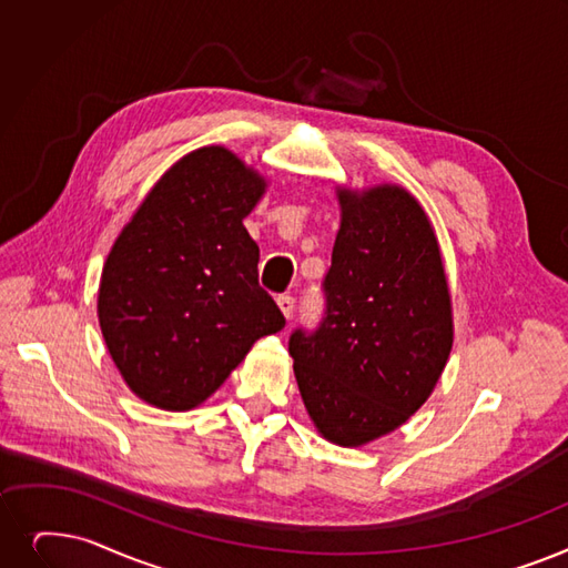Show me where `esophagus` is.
I'll return each mask as SVG.
<instances>
[{"label": "esophagus", "instance_id": "esophagus-1", "mask_svg": "<svg viewBox=\"0 0 568 568\" xmlns=\"http://www.w3.org/2000/svg\"><path fill=\"white\" fill-rule=\"evenodd\" d=\"M276 304H278L281 313L290 320L292 313H294V297H292V294H281V297L276 300Z\"/></svg>", "mask_w": 568, "mask_h": 568}]
</instances>
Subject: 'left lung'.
Wrapping results in <instances>:
<instances>
[{
	"instance_id": "1",
	"label": "left lung",
	"mask_w": 568,
	"mask_h": 568,
	"mask_svg": "<svg viewBox=\"0 0 568 568\" xmlns=\"http://www.w3.org/2000/svg\"><path fill=\"white\" fill-rule=\"evenodd\" d=\"M336 200L325 320L294 332L290 355L317 434L359 448L429 399L453 351V297L432 220L406 187L336 185Z\"/></svg>"
}]
</instances>
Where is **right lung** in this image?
<instances>
[{
	"mask_svg": "<svg viewBox=\"0 0 568 568\" xmlns=\"http://www.w3.org/2000/svg\"><path fill=\"white\" fill-rule=\"evenodd\" d=\"M268 181L225 145L171 164L106 255L97 317L122 381L145 404L192 410L253 343L285 327L257 285L243 227Z\"/></svg>",
	"mask_w": 568,
	"mask_h": 568,
	"instance_id": "add662e5",
	"label": "right lung"
}]
</instances>
